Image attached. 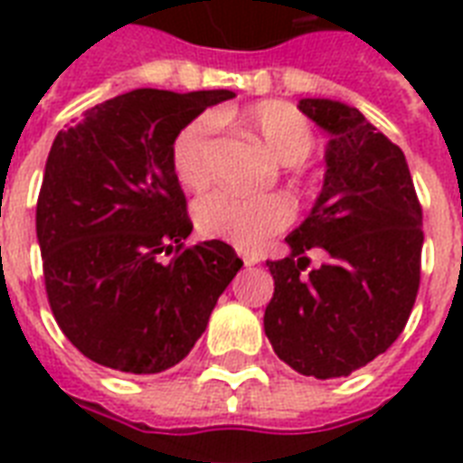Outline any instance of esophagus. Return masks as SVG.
I'll list each match as a JSON object with an SVG mask.
<instances>
[{"instance_id": "obj_1", "label": "esophagus", "mask_w": 463, "mask_h": 463, "mask_svg": "<svg viewBox=\"0 0 463 463\" xmlns=\"http://www.w3.org/2000/svg\"><path fill=\"white\" fill-rule=\"evenodd\" d=\"M240 257H242V261H245V267H254V264L260 261V257H257V254H254V252H242V250H240Z\"/></svg>"}]
</instances>
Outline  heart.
<instances>
[{"instance_id": "1", "label": "heart", "mask_w": 463, "mask_h": 463, "mask_svg": "<svg viewBox=\"0 0 463 463\" xmlns=\"http://www.w3.org/2000/svg\"><path fill=\"white\" fill-rule=\"evenodd\" d=\"M240 125L257 134L283 165L303 163L315 148V129L303 112L283 100L254 103L238 115ZM216 129L213 115H199L175 134L170 146V165L182 187L203 189L211 182V137ZM296 209L288 196L264 194L247 196L218 189L202 196L194 206L196 228L231 242L240 250H254L264 240L286 231L293 223Z\"/></svg>"}]
</instances>
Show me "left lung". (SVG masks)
<instances>
[{"label":"left lung","instance_id":"1","mask_svg":"<svg viewBox=\"0 0 463 463\" xmlns=\"http://www.w3.org/2000/svg\"><path fill=\"white\" fill-rule=\"evenodd\" d=\"M300 110L331 134L322 192L290 232L286 260L267 261L274 298L264 331L296 373L348 377L394 344L420 286L423 209L406 156L363 112L303 98ZM325 252L310 269L307 252Z\"/></svg>","mask_w":463,"mask_h":463}]
</instances>
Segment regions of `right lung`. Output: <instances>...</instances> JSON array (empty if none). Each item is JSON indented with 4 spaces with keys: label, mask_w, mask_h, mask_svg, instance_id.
<instances>
[{
    "label": "right lung",
    "mask_w": 463,
    "mask_h": 463,
    "mask_svg": "<svg viewBox=\"0 0 463 463\" xmlns=\"http://www.w3.org/2000/svg\"><path fill=\"white\" fill-rule=\"evenodd\" d=\"M232 96L137 89L54 137L35 209L47 303L98 365H177L242 267L221 240L184 242L192 221L170 165L175 134Z\"/></svg>",
    "instance_id": "1"
}]
</instances>
